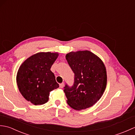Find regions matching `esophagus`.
<instances>
[{
  "instance_id": "esophagus-1",
  "label": "esophagus",
  "mask_w": 135,
  "mask_h": 135,
  "mask_svg": "<svg viewBox=\"0 0 135 135\" xmlns=\"http://www.w3.org/2000/svg\"><path fill=\"white\" fill-rule=\"evenodd\" d=\"M64 86V83H61V84H60V88H62Z\"/></svg>"
}]
</instances>
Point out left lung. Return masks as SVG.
Masks as SVG:
<instances>
[{
	"instance_id": "8db88e82",
	"label": "left lung",
	"mask_w": 135,
	"mask_h": 135,
	"mask_svg": "<svg viewBox=\"0 0 135 135\" xmlns=\"http://www.w3.org/2000/svg\"><path fill=\"white\" fill-rule=\"evenodd\" d=\"M65 59L75 74L73 86L64 87L68 104L75 110L91 107L101 98L107 85L104 64L88 50L71 51Z\"/></svg>"
}]
</instances>
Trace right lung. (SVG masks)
I'll return each mask as SVG.
<instances>
[{
    "instance_id": "1",
    "label": "right lung",
    "mask_w": 135,
    "mask_h": 135,
    "mask_svg": "<svg viewBox=\"0 0 135 135\" xmlns=\"http://www.w3.org/2000/svg\"><path fill=\"white\" fill-rule=\"evenodd\" d=\"M59 53L39 52L22 63L17 74L19 91L27 101L34 105L47 102L50 92L59 87L50 68Z\"/></svg>"
}]
</instances>
